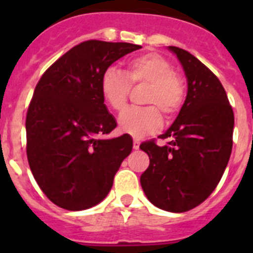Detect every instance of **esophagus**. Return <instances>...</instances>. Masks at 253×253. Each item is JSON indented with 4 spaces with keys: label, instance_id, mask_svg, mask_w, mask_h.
I'll return each instance as SVG.
<instances>
[{
    "label": "esophagus",
    "instance_id": "obj_1",
    "mask_svg": "<svg viewBox=\"0 0 253 253\" xmlns=\"http://www.w3.org/2000/svg\"><path fill=\"white\" fill-rule=\"evenodd\" d=\"M139 146H140V142L138 139H134L133 140V148L134 149H139Z\"/></svg>",
    "mask_w": 253,
    "mask_h": 253
}]
</instances>
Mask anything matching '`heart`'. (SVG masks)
I'll return each mask as SVG.
<instances>
[{
    "instance_id": "1",
    "label": "heart",
    "mask_w": 253,
    "mask_h": 253,
    "mask_svg": "<svg viewBox=\"0 0 253 253\" xmlns=\"http://www.w3.org/2000/svg\"><path fill=\"white\" fill-rule=\"evenodd\" d=\"M130 84H149L144 102L152 105L142 109H129L120 115V130L134 138L157 133L163 124L160 111L171 118L184 104V82L175 73L171 62L157 53L131 58L126 63L125 73L113 67L107 68L100 80V91L104 101L113 110H124Z\"/></svg>"
}]
</instances>
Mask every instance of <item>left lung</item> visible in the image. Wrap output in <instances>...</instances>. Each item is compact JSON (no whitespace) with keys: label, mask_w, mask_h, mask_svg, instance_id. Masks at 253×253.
<instances>
[{"label":"left lung","mask_w":253,"mask_h":253,"mask_svg":"<svg viewBox=\"0 0 253 253\" xmlns=\"http://www.w3.org/2000/svg\"><path fill=\"white\" fill-rule=\"evenodd\" d=\"M184 68L187 95L173 124L154 140L140 144L149 166L140 185L160 209L182 213L202 204L222 178L233 146L234 115L224 87L207 66L189 51L169 46Z\"/></svg>","instance_id":"8db88e82"}]
</instances>
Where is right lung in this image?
Wrapping results in <instances>:
<instances>
[{
  "mask_svg": "<svg viewBox=\"0 0 253 253\" xmlns=\"http://www.w3.org/2000/svg\"><path fill=\"white\" fill-rule=\"evenodd\" d=\"M140 48L87 40L62 55L38 82L26 115V154L35 181L58 207L84 210L101 203L130 154L128 134L99 138L116 128L100 80L115 60Z\"/></svg>",
  "mask_w": 253,
  "mask_h": 253,
  "instance_id": "right-lung-1",
  "label": "right lung"
}]
</instances>
